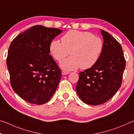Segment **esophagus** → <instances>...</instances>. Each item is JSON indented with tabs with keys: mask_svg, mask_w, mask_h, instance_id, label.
<instances>
[{
	"mask_svg": "<svg viewBox=\"0 0 134 134\" xmlns=\"http://www.w3.org/2000/svg\"><path fill=\"white\" fill-rule=\"evenodd\" d=\"M69 74V71H62V74L63 75H67V74Z\"/></svg>",
	"mask_w": 134,
	"mask_h": 134,
	"instance_id": "esophagus-1",
	"label": "esophagus"
}]
</instances>
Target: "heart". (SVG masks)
Returning a JSON list of instances; mask_svg holds the SVG:
<instances>
[{
    "mask_svg": "<svg viewBox=\"0 0 134 134\" xmlns=\"http://www.w3.org/2000/svg\"><path fill=\"white\" fill-rule=\"evenodd\" d=\"M62 42L52 40L49 51L52 57L58 62L71 55L61 62L63 69L73 70L81 68L88 69L97 62L103 50V41L92 32L71 29L61 38Z\"/></svg>",
    "mask_w": 134,
    "mask_h": 134,
    "instance_id": "1",
    "label": "heart"
}]
</instances>
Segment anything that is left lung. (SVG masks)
Listing matches in <instances>:
<instances>
[{
	"label": "left lung",
	"instance_id": "obj_1",
	"mask_svg": "<svg viewBox=\"0 0 134 134\" xmlns=\"http://www.w3.org/2000/svg\"><path fill=\"white\" fill-rule=\"evenodd\" d=\"M103 50L97 62L79 72L76 92L84 103L99 105L108 101L121 87L126 62L121 44L101 30Z\"/></svg>",
	"mask_w": 134,
	"mask_h": 134
}]
</instances>
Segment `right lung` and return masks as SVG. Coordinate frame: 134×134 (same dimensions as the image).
I'll return each instance as SVG.
<instances>
[{"label": "right lung", "mask_w": 134, "mask_h": 134, "mask_svg": "<svg viewBox=\"0 0 134 134\" xmlns=\"http://www.w3.org/2000/svg\"><path fill=\"white\" fill-rule=\"evenodd\" d=\"M62 32L59 29L35 25L11 42L6 59L10 85L29 103H46L57 88L62 70L49 54V45Z\"/></svg>", "instance_id": "obj_1"}]
</instances>
